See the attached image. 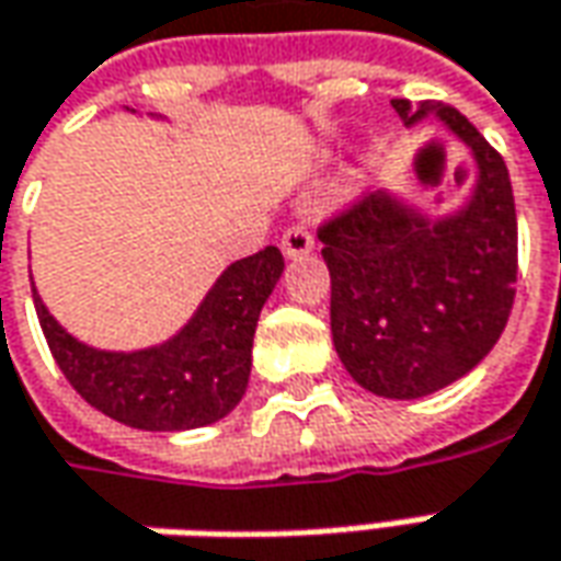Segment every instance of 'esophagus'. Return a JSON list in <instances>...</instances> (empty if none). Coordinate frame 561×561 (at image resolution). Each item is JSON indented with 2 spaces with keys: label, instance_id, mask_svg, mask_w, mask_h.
<instances>
[{
  "label": "esophagus",
  "instance_id": "34e87169",
  "mask_svg": "<svg viewBox=\"0 0 561 561\" xmlns=\"http://www.w3.org/2000/svg\"><path fill=\"white\" fill-rule=\"evenodd\" d=\"M280 250L287 259H302L314 250V234L306 225H293V228H287V234L280 237Z\"/></svg>",
  "mask_w": 561,
  "mask_h": 561
}]
</instances>
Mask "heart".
Wrapping results in <instances>:
<instances>
[{
	"label": "heart",
	"instance_id": "1",
	"mask_svg": "<svg viewBox=\"0 0 561 561\" xmlns=\"http://www.w3.org/2000/svg\"><path fill=\"white\" fill-rule=\"evenodd\" d=\"M358 179H360V175H358Z\"/></svg>",
	"mask_w": 561,
	"mask_h": 561
}]
</instances>
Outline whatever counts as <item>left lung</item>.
I'll return each instance as SVG.
<instances>
[{
  "mask_svg": "<svg viewBox=\"0 0 561 561\" xmlns=\"http://www.w3.org/2000/svg\"><path fill=\"white\" fill-rule=\"evenodd\" d=\"M413 129L445 126L472 157V182L438 213L379 191L321 231L330 272V333L360 389L413 401L484 360L516 296V203L506 163L447 104L394 98Z\"/></svg>",
  "mask_w": 561,
  "mask_h": 561,
  "instance_id": "8db88e82",
  "label": "left lung"
}]
</instances>
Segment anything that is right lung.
Returning a JSON list of instances; mask_svg holds the SVG:
<instances>
[{"label":"right lung","mask_w":561,"mask_h":561,"mask_svg":"<svg viewBox=\"0 0 561 561\" xmlns=\"http://www.w3.org/2000/svg\"><path fill=\"white\" fill-rule=\"evenodd\" d=\"M280 274L277 247L231 262L169 340L131 352L77 340L48 311L33 277L30 287L51 355L92 408L131 430L187 432L219 423L240 404L253 367L255 324Z\"/></svg>","instance_id":"add662e5"}]
</instances>
